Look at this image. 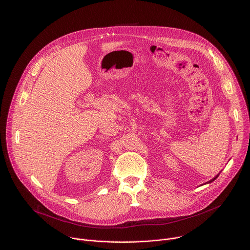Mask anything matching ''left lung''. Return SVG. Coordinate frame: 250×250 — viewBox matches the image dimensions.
Wrapping results in <instances>:
<instances>
[{
	"label": "left lung",
	"mask_w": 250,
	"mask_h": 250,
	"mask_svg": "<svg viewBox=\"0 0 250 250\" xmlns=\"http://www.w3.org/2000/svg\"><path fill=\"white\" fill-rule=\"evenodd\" d=\"M218 176H219V174H218V175H217V176H216V177H214V178H213V179H212V180H210V181H209V182H208V183H212V182H213V181H214V180H216V178H217V177H218Z\"/></svg>",
	"instance_id": "8db88e82"
}]
</instances>
